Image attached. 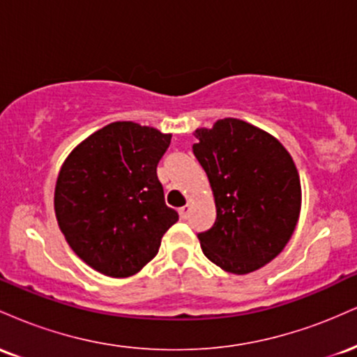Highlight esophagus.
<instances>
[{"mask_svg":"<svg viewBox=\"0 0 357 357\" xmlns=\"http://www.w3.org/2000/svg\"><path fill=\"white\" fill-rule=\"evenodd\" d=\"M190 211H191V206L190 204H186V206L179 208V215H181L183 220H188L190 218Z\"/></svg>","mask_w":357,"mask_h":357,"instance_id":"34e87169","label":"esophagus"}]
</instances>
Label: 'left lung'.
<instances>
[{"label": "left lung", "mask_w": 357, "mask_h": 357, "mask_svg": "<svg viewBox=\"0 0 357 357\" xmlns=\"http://www.w3.org/2000/svg\"><path fill=\"white\" fill-rule=\"evenodd\" d=\"M195 137L192 153L216 203L215 225L198 233L203 253L230 273L255 272L284 250L296 230L297 167L275 137L240 119H221Z\"/></svg>", "instance_id": "8db88e82"}]
</instances>
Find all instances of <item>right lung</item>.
I'll list each match as a JSON object with an SVG mask.
<instances>
[{
  "instance_id": "right-lung-1",
  "label": "right lung",
  "mask_w": 357,
  "mask_h": 357,
  "mask_svg": "<svg viewBox=\"0 0 357 357\" xmlns=\"http://www.w3.org/2000/svg\"><path fill=\"white\" fill-rule=\"evenodd\" d=\"M169 144L171 134L112 122L65 159L55 188L56 220L73 252L97 272L137 273L179 220L166 206L155 171Z\"/></svg>"
}]
</instances>
